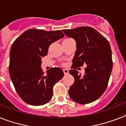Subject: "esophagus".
I'll return each mask as SVG.
<instances>
[{
  "label": "esophagus",
  "instance_id": "34e87169",
  "mask_svg": "<svg viewBox=\"0 0 126 126\" xmlns=\"http://www.w3.org/2000/svg\"><path fill=\"white\" fill-rule=\"evenodd\" d=\"M63 72H64L65 74H68L69 71H68V69H63Z\"/></svg>",
  "mask_w": 126,
  "mask_h": 126
}]
</instances>
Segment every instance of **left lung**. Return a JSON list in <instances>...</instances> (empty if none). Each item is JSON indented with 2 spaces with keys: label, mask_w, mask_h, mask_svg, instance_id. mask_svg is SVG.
Listing matches in <instances>:
<instances>
[{
  "label": "left lung",
  "mask_w": 126,
  "mask_h": 126,
  "mask_svg": "<svg viewBox=\"0 0 126 126\" xmlns=\"http://www.w3.org/2000/svg\"><path fill=\"white\" fill-rule=\"evenodd\" d=\"M76 43V51L69 73L74 83L68 90L70 98L78 104H89L98 99L106 91L113 68L109 41L91 27L81 26L63 30ZM86 64L83 76L75 68Z\"/></svg>",
  "instance_id": "left-lung-1"
}]
</instances>
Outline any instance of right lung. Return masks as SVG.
I'll return each mask as SVG.
<instances>
[{
	"label": "right lung",
	"mask_w": 126,
	"mask_h": 126,
	"mask_svg": "<svg viewBox=\"0 0 126 126\" xmlns=\"http://www.w3.org/2000/svg\"><path fill=\"white\" fill-rule=\"evenodd\" d=\"M60 30L47 32L30 29L17 37L11 47L9 72L20 98L32 106H41L51 100L53 87L63 77L62 69L51 68L45 74L41 58L47 56L49 46L63 38Z\"/></svg>",
	"instance_id": "right-lung-1"
}]
</instances>
